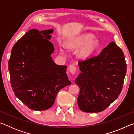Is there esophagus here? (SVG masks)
I'll return each mask as SVG.
<instances>
[{
	"label": "esophagus",
	"mask_w": 134,
	"mask_h": 134,
	"mask_svg": "<svg viewBox=\"0 0 134 134\" xmlns=\"http://www.w3.org/2000/svg\"><path fill=\"white\" fill-rule=\"evenodd\" d=\"M69 70L72 74H74L76 72L77 68L74 65H70L69 67Z\"/></svg>",
	"instance_id": "esophagus-1"
}]
</instances>
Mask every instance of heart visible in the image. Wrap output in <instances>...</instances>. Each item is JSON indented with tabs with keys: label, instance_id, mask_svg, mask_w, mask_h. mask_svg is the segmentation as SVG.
I'll list each match as a JSON object with an SVG mask.
<instances>
[{
	"label": "heart",
	"instance_id": "obj_1",
	"mask_svg": "<svg viewBox=\"0 0 134 134\" xmlns=\"http://www.w3.org/2000/svg\"><path fill=\"white\" fill-rule=\"evenodd\" d=\"M94 36L90 34H86L71 40L67 42V47L69 48L79 49L78 56L79 57L85 58L92 55L96 51L99 47V41L97 39H93ZM60 51L63 53V48L61 47Z\"/></svg>",
	"mask_w": 134,
	"mask_h": 134
}]
</instances>
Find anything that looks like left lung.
Here are the masks:
<instances>
[{
	"instance_id": "1",
	"label": "left lung",
	"mask_w": 134,
	"mask_h": 134,
	"mask_svg": "<svg viewBox=\"0 0 134 134\" xmlns=\"http://www.w3.org/2000/svg\"><path fill=\"white\" fill-rule=\"evenodd\" d=\"M81 73L75 80L80 87L77 103L81 110L100 112L122 91L126 64L123 51L112 41L98 55L79 62Z\"/></svg>"
}]
</instances>
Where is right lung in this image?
Instances as JSON below:
<instances>
[{
  "instance_id": "add662e5",
  "label": "right lung",
  "mask_w": 134,
  "mask_h": 134,
  "mask_svg": "<svg viewBox=\"0 0 134 134\" xmlns=\"http://www.w3.org/2000/svg\"><path fill=\"white\" fill-rule=\"evenodd\" d=\"M53 29L29 30L13 45L9 60L10 84L16 97L28 108L45 110L54 105L58 91L71 85L67 66L51 57Z\"/></svg>"
}]
</instances>
